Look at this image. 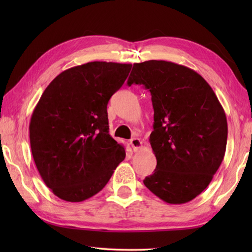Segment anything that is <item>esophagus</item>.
Instances as JSON below:
<instances>
[{"mask_svg": "<svg viewBox=\"0 0 252 252\" xmlns=\"http://www.w3.org/2000/svg\"><path fill=\"white\" fill-rule=\"evenodd\" d=\"M130 144H131V146H132L133 151H134V152H137L138 149H140V148L142 147V145H143L142 141H141L140 138H138V137H134V138H132V140L130 141Z\"/></svg>", "mask_w": 252, "mask_h": 252, "instance_id": "obj_1", "label": "esophagus"}]
</instances>
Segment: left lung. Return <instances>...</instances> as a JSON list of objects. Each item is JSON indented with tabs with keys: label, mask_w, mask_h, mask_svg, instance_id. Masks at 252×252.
I'll return each instance as SVG.
<instances>
[{
	"label": "left lung",
	"mask_w": 252,
	"mask_h": 252,
	"mask_svg": "<svg viewBox=\"0 0 252 252\" xmlns=\"http://www.w3.org/2000/svg\"><path fill=\"white\" fill-rule=\"evenodd\" d=\"M152 94L157 159L144 184L171 205L194 199L207 189L225 155L227 121L210 85L192 69L165 61L134 63L127 85Z\"/></svg>",
	"instance_id": "8db88e82"
}]
</instances>
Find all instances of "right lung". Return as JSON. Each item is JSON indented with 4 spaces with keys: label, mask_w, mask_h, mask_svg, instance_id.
<instances>
[{
    "label": "right lung",
    "mask_w": 252,
    "mask_h": 252,
    "mask_svg": "<svg viewBox=\"0 0 252 252\" xmlns=\"http://www.w3.org/2000/svg\"><path fill=\"white\" fill-rule=\"evenodd\" d=\"M131 63L91 62L53 80L32 112L30 146L36 169L58 198L89 199L104 189L126 151L109 135L107 104Z\"/></svg>",
    "instance_id": "1"
}]
</instances>
